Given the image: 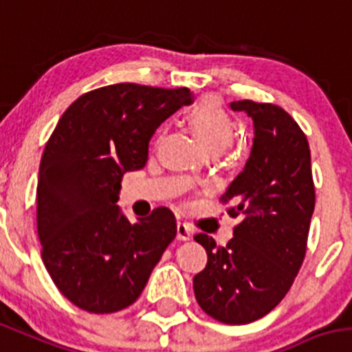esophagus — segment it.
<instances>
[{
	"label": "esophagus",
	"mask_w": 352,
	"mask_h": 352,
	"mask_svg": "<svg viewBox=\"0 0 352 352\" xmlns=\"http://www.w3.org/2000/svg\"><path fill=\"white\" fill-rule=\"evenodd\" d=\"M192 234L193 230L188 223L178 221V225H176V237H178V241H190L192 239Z\"/></svg>",
	"instance_id": "esophagus-1"
}]
</instances>
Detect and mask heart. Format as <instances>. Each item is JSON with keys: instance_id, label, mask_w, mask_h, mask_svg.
Masks as SVG:
<instances>
[{"instance_id": "heart-1", "label": "heart", "mask_w": 352, "mask_h": 352, "mask_svg": "<svg viewBox=\"0 0 352 352\" xmlns=\"http://www.w3.org/2000/svg\"><path fill=\"white\" fill-rule=\"evenodd\" d=\"M186 120L192 127L193 134L197 136L202 146L208 150V153L218 155L230 146L234 140L235 125L227 111L221 108L218 101L211 98L199 99L186 109ZM199 176V170H192L188 174V179H195Z\"/></svg>"}]
</instances>
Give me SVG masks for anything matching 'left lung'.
I'll return each mask as SVG.
<instances>
[{"label":"left lung","mask_w":352,"mask_h":352,"mask_svg":"<svg viewBox=\"0 0 352 352\" xmlns=\"http://www.w3.org/2000/svg\"><path fill=\"white\" fill-rule=\"evenodd\" d=\"M253 118L254 140L243 173L221 195L227 212L243 216L227 246L197 234L208 265L193 277L206 314L225 324H246L285 298L307 251L316 192L311 150L289 113L270 102L234 101Z\"/></svg>","instance_id":"obj_1"}]
</instances>
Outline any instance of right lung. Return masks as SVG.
<instances>
[{
  "label": "right lung",
  "mask_w": 352,
  "mask_h": 352,
  "mask_svg": "<svg viewBox=\"0 0 352 352\" xmlns=\"http://www.w3.org/2000/svg\"><path fill=\"white\" fill-rule=\"evenodd\" d=\"M192 102L186 87L117 83L80 96L47 141L36 186L41 258L71 304L94 314L129 307L176 237L170 209L131 223L117 206L124 174L144 167L148 143Z\"/></svg>",
  "instance_id": "add662e5"
}]
</instances>
